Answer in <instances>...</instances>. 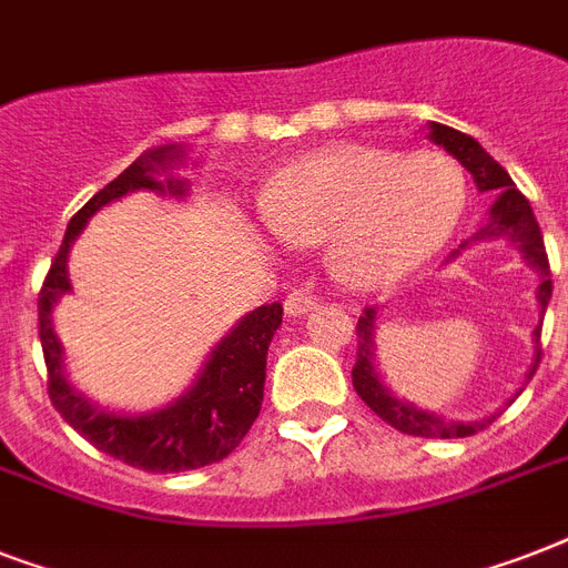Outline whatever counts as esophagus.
Instances as JSON below:
<instances>
[{"mask_svg": "<svg viewBox=\"0 0 568 568\" xmlns=\"http://www.w3.org/2000/svg\"><path fill=\"white\" fill-rule=\"evenodd\" d=\"M318 306V297L312 292H306V288H294V292H288V297H285V312L288 315H306V312H312Z\"/></svg>", "mask_w": 568, "mask_h": 568, "instance_id": "obj_1", "label": "esophagus"}]
</instances>
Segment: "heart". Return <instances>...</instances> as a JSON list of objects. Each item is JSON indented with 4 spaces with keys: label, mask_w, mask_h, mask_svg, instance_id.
<instances>
[{
    "label": "heart",
    "mask_w": 568,
    "mask_h": 568,
    "mask_svg": "<svg viewBox=\"0 0 568 568\" xmlns=\"http://www.w3.org/2000/svg\"><path fill=\"white\" fill-rule=\"evenodd\" d=\"M466 196V176L445 153L342 144L283 168L262 205L276 235L327 239V267L342 283L379 288L445 247Z\"/></svg>",
    "instance_id": "obj_1"
}]
</instances>
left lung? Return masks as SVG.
<instances>
[{
  "mask_svg": "<svg viewBox=\"0 0 568 568\" xmlns=\"http://www.w3.org/2000/svg\"><path fill=\"white\" fill-rule=\"evenodd\" d=\"M430 141L445 146V150L475 176L477 191L495 194V205L493 212H489V221L475 232V239L471 241L510 239L513 244L521 250L525 262L539 274L537 301L539 306H542V312H546L548 301H551V267H548V253L546 244H542V232H539V223L537 217H534V209H530V203L525 200V194L516 191L510 173L504 171L501 164L495 162L493 155L486 153L484 146L477 144L471 135H466V132L442 126V123H430ZM466 244H459V247H466ZM457 253L459 250H454V256H457ZM374 318H377V310H374V306H365V312L359 315V324H356V338H359V342H356L354 388L356 395L363 397L365 404L372 406L383 422L392 424L395 430L406 433V436H427V439H463V436H475L477 430H484V427L493 424L495 415L493 418H484V422H448V418H442V415L424 413V409H415V406L406 404V400H397V397L379 383L377 368H374ZM539 336H542V321H539V327L534 329L537 359L530 365L528 383L530 377L537 374L539 363H542Z\"/></svg>",
  "mask_w": 568,
  "mask_h": 568,
  "instance_id": "8db88e82",
  "label": "left lung"
}]
</instances>
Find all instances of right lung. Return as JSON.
<instances>
[{"label":"right lung","mask_w":568,"mask_h":568,"mask_svg":"<svg viewBox=\"0 0 568 568\" xmlns=\"http://www.w3.org/2000/svg\"><path fill=\"white\" fill-rule=\"evenodd\" d=\"M180 162V146H159L150 150L138 162H132L118 180L88 200L67 223L64 241L58 256L52 258L43 288L38 294V329L43 359H47V388L49 400L55 406L75 433H82L93 448L123 459L126 466L171 475L221 463L239 448V442L256 422L265 395V365L267 345L283 324V306L267 303L241 318L232 333L214 347L203 374L194 386L164 409L146 415H118L93 406L84 395H79L64 377L61 365V342L52 329V306L61 294L70 292L67 276V253L75 235L82 232L97 209L111 200H120L132 191H171L182 196L189 185L182 180H155V173L168 171V164Z\"/></svg>","instance_id":"obj_1"}]
</instances>
